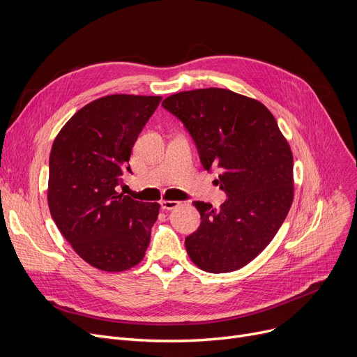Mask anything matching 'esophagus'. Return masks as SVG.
<instances>
[{
	"label": "esophagus",
	"mask_w": 357,
	"mask_h": 357,
	"mask_svg": "<svg viewBox=\"0 0 357 357\" xmlns=\"http://www.w3.org/2000/svg\"><path fill=\"white\" fill-rule=\"evenodd\" d=\"M179 205V202L178 201H160V207H162V210L163 211H171V210H174V208H176Z\"/></svg>",
	"instance_id": "esophagus-1"
}]
</instances>
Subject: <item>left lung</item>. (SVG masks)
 <instances>
[{"label": "left lung", "mask_w": 357, "mask_h": 357, "mask_svg": "<svg viewBox=\"0 0 357 357\" xmlns=\"http://www.w3.org/2000/svg\"><path fill=\"white\" fill-rule=\"evenodd\" d=\"M162 105L190 131L204 169H221L220 188L229 197L218 210L194 201L201 224L185 238L188 256L210 273L246 266L272 241L292 205L287 139L264 104L230 89L183 91Z\"/></svg>", "instance_id": "left-lung-1"}]
</instances>
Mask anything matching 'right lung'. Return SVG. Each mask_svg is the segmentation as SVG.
Segmentation results:
<instances>
[{"instance_id":"right-lung-1","label":"right lung","mask_w":357,"mask_h":357,"mask_svg":"<svg viewBox=\"0 0 357 357\" xmlns=\"http://www.w3.org/2000/svg\"><path fill=\"white\" fill-rule=\"evenodd\" d=\"M162 97L114 93L82 107L56 136L49 158L53 221L86 264L123 272L140 264L158 202L117 192L140 131Z\"/></svg>"}]
</instances>
